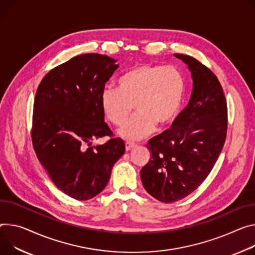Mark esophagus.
Returning <instances> with one entry per match:
<instances>
[{
	"label": "esophagus",
	"mask_w": 255,
	"mask_h": 255,
	"mask_svg": "<svg viewBox=\"0 0 255 255\" xmlns=\"http://www.w3.org/2000/svg\"><path fill=\"white\" fill-rule=\"evenodd\" d=\"M136 146V144L135 143H132V142H125V149H126V151H129V150H131L132 148H134Z\"/></svg>",
	"instance_id": "esophagus-1"
}]
</instances>
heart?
<instances>
[{"mask_svg": "<svg viewBox=\"0 0 255 255\" xmlns=\"http://www.w3.org/2000/svg\"><path fill=\"white\" fill-rule=\"evenodd\" d=\"M186 82L178 68L141 64L119 79V88L106 86L100 104L108 121L121 126L134 107L136 113L119 130L127 140H139L155 128L170 126L182 109Z\"/></svg>", "mask_w": 255, "mask_h": 255, "instance_id": "obj_1", "label": "heart"}]
</instances>
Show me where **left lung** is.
<instances>
[{
  "instance_id": "obj_1",
  "label": "left lung",
  "mask_w": 255,
  "mask_h": 255,
  "mask_svg": "<svg viewBox=\"0 0 255 255\" xmlns=\"http://www.w3.org/2000/svg\"><path fill=\"white\" fill-rule=\"evenodd\" d=\"M175 56L190 69L192 95L172 128L148 141L151 157L140 171L145 190L164 203L183 199L200 186L223 149L228 129L227 101L218 77L193 57Z\"/></svg>"
}]
</instances>
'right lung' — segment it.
<instances>
[{
  "instance_id": "right-lung-1",
  "label": "right lung",
  "mask_w": 255,
  "mask_h": 255,
  "mask_svg": "<svg viewBox=\"0 0 255 255\" xmlns=\"http://www.w3.org/2000/svg\"><path fill=\"white\" fill-rule=\"evenodd\" d=\"M100 54L73 57L41 79L34 99L31 140L39 163L56 186L77 200L104 190L125 143L105 122L100 97L118 64ZM109 135L94 147L91 142Z\"/></svg>"
}]
</instances>
